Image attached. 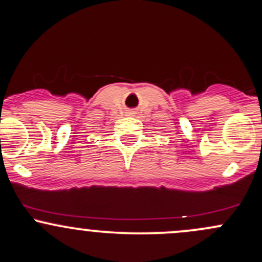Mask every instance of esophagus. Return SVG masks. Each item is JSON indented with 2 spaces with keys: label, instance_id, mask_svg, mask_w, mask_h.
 Listing matches in <instances>:
<instances>
[{
  "label": "esophagus",
  "instance_id": "1",
  "mask_svg": "<svg viewBox=\"0 0 262 262\" xmlns=\"http://www.w3.org/2000/svg\"><path fill=\"white\" fill-rule=\"evenodd\" d=\"M125 114L128 115V117H134V115H136V112H134V110H126Z\"/></svg>",
  "mask_w": 262,
  "mask_h": 262
}]
</instances>
